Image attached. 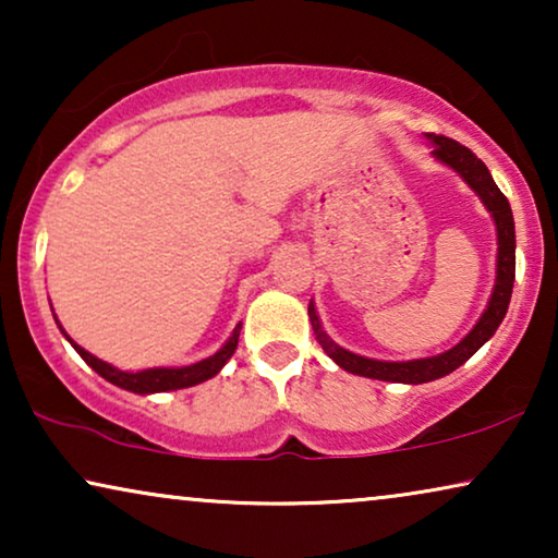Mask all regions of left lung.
Here are the masks:
<instances>
[{
  "label": "left lung",
  "instance_id": "obj_1",
  "mask_svg": "<svg viewBox=\"0 0 558 558\" xmlns=\"http://www.w3.org/2000/svg\"><path fill=\"white\" fill-rule=\"evenodd\" d=\"M426 140L434 144L432 155L439 159L441 165L452 167L468 185L475 190L480 201L495 220V231H498V269H495V287L490 294V302L483 312V317L477 319V325L457 342L454 348L445 350V353L432 355V357H418V361H373V357H363L350 353V350L340 348L338 342L327 338L319 323L315 302H310V323L315 330V338L327 355L340 365L342 371L355 373L363 378H376V380H391V384H429L447 373L460 368L464 361H470L487 340L493 338L498 330L502 317H506L510 294H513V281H515V223H513V210H510L508 197L500 193V187L495 185L490 170H487L483 159L475 157V151L462 147L460 142L449 140V136L426 134Z\"/></svg>",
  "mask_w": 558,
  "mask_h": 558
}]
</instances>
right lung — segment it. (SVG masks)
<instances>
[{"label": "right lung", "mask_w": 558, "mask_h": 558, "mask_svg": "<svg viewBox=\"0 0 558 558\" xmlns=\"http://www.w3.org/2000/svg\"><path fill=\"white\" fill-rule=\"evenodd\" d=\"M58 327H60V323H58ZM60 330H63V327H60ZM63 335H65V330H63ZM239 335H241V323L235 325V330L231 338L226 340V345L220 348L216 355L205 357V361H201V363L182 365V368H147V371H136V373L113 368V365L98 361L96 355H90L88 350L75 345L68 335L65 338L75 350H78V355L83 357V361H86L90 368L98 373V376L109 380V384L124 388V391H132V393H159V391H178V388L197 386V384H203V380L218 376L220 368H223V365L231 361V355L235 353Z\"/></svg>", "instance_id": "add662e5"}]
</instances>
